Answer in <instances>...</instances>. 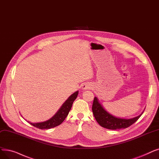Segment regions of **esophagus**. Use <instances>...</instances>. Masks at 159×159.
<instances>
[{
  "label": "esophagus",
  "mask_w": 159,
  "mask_h": 159,
  "mask_svg": "<svg viewBox=\"0 0 159 159\" xmlns=\"http://www.w3.org/2000/svg\"><path fill=\"white\" fill-rule=\"evenodd\" d=\"M91 88V86L89 84H85L84 85V86L82 87V89H90Z\"/></svg>",
  "instance_id": "1"
}]
</instances>
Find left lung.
I'll return each instance as SVG.
<instances>
[{"instance_id": "left-lung-1", "label": "left lung", "mask_w": 159, "mask_h": 159, "mask_svg": "<svg viewBox=\"0 0 159 159\" xmlns=\"http://www.w3.org/2000/svg\"><path fill=\"white\" fill-rule=\"evenodd\" d=\"M92 111L96 121L101 127L111 130L125 129L129 127L139 120L143 114L142 112L139 116L130 119L116 117L107 111L101 104L97 97L94 98L92 105Z\"/></svg>"}]
</instances>
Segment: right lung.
I'll use <instances>...</instances> for the list:
<instances>
[{"label": "right lung", "mask_w": 159, "mask_h": 159, "mask_svg": "<svg viewBox=\"0 0 159 159\" xmlns=\"http://www.w3.org/2000/svg\"><path fill=\"white\" fill-rule=\"evenodd\" d=\"M79 94V91L75 92L69 97L68 99L63 103V105L59 108L57 112L51 118L45 121L39 123H32L28 121L30 125L40 129H49L57 127L62 123L72 107L74 101L77 99Z\"/></svg>", "instance_id": "1"}]
</instances>
